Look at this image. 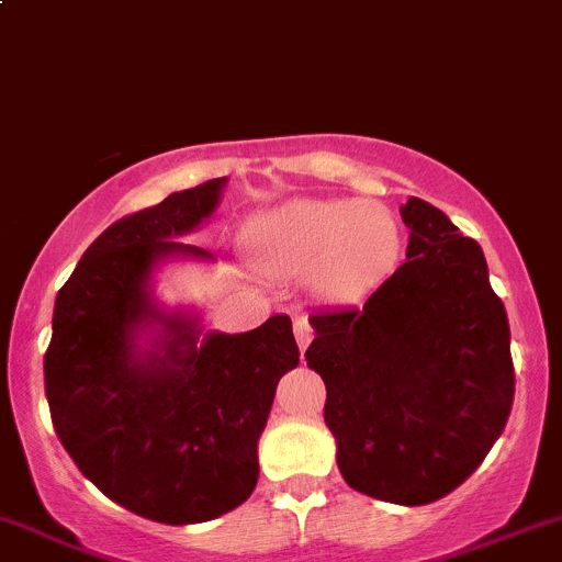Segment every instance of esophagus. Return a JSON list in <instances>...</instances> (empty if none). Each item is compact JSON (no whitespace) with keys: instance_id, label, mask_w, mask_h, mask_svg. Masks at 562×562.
Wrapping results in <instances>:
<instances>
[{"instance_id":"1","label":"esophagus","mask_w":562,"mask_h":562,"mask_svg":"<svg viewBox=\"0 0 562 562\" xmlns=\"http://www.w3.org/2000/svg\"><path fill=\"white\" fill-rule=\"evenodd\" d=\"M293 334H296V342H299V348L302 350H307V345L313 342V326H310L307 321H304V317H299L296 323H293Z\"/></svg>"}]
</instances>
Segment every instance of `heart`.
Instances as JSON below:
<instances>
[{
    "label": "heart",
    "instance_id": "b5f03b06",
    "mask_svg": "<svg viewBox=\"0 0 562 562\" xmlns=\"http://www.w3.org/2000/svg\"><path fill=\"white\" fill-rule=\"evenodd\" d=\"M245 241L271 277L315 269L323 293H353L394 263L400 228L375 201H293L255 220Z\"/></svg>",
    "mask_w": 562,
    "mask_h": 562
}]
</instances>
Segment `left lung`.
I'll use <instances>...</instances> for the list:
<instances>
[{
    "instance_id": "left-lung-1",
    "label": "left lung",
    "mask_w": 562,
    "mask_h": 562,
    "mask_svg": "<svg viewBox=\"0 0 562 562\" xmlns=\"http://www.w3.org/2000/svg\"><path fill=\"white\" fill-rule=\"evenodd\" d=\"M407 260L364 307L317 310L310 370L342 479L361 495L424 506L490 454L514 405L512 331L473 239L422 198L400 206Z\"/></svg>"
}]
</instances>
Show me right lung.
<instances>
[{
    "label": "right lung",
    "instance_id": "add662e5",
    "mask_svg": "<svg viewBox=\"0 0 562 562\" xmlns=\"http://www.w3.org/2000/svg\"><path fill=\"white\" fill-rule=\"evenodd\" d=\"M225 179L203 181L108 225L54 307L45 396L56 438L83 475L138 517L209 522L252 495L258 438L280 378L299 364L288 315L245 334L198 331L149 304L151 266L206 255L176 236L214 212ZM160 319V355L135 357L132 334Z\"/></svg>",
    "mask_w": 562,
    "mask_h": 562
}]
</instances>
